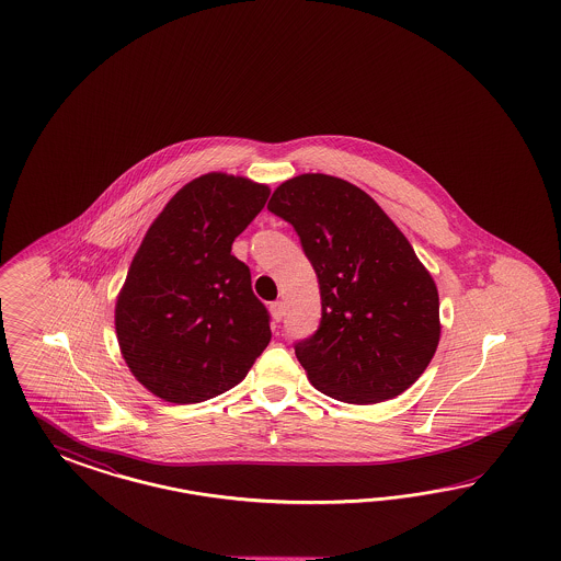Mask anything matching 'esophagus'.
<instances>
[{
  "label": "esophagus",
  "instance_id": "esophagus-1",
  "mask_svg": "<svg viewBox=\"0 0 561 561\" xmlns=\"http://www.w3.org/2000/svg\"><path fill=\"white\" fill-rule=\"evenodd\" d=\"M270 310H272V319L275 321V323H279L282 319H284V314H286V306H284V302H273L272 306H270Z\"/></svg>",
  "mask_w": 561,
  "mask_h": 561
}]
</instances>
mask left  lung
<instances>
[{
    "label": "left lung",
    "instance_id": "1",
    "mask_svg": "<svg viewBox=\"0 0 561 561\" xmlns=\"http://www.w3.org/2000/svg\"><path fill=\"white\" fill-rule=\"evenodd\" d=\"M267 209L298 232L323 319L296 357L314 389L370 405L424 374L440 341L438 288L405 234L362 188L308 172L273 191Z\"/></svg>",
    "mask_w": 561,
    "mask_h": 561
}]
</instances>
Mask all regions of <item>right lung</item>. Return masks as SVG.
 I'll return each mask as SVG.
<instances>
[{
    "mask_svg": "<svg viewBox=\"0 0 561 561\" xmlns=\"http://www.w3.org/2000/svg\"><path fill=\"white\" fill-rule=\"evenodd\" d=\"M270 187L207 172L179 188L141 240L115 305L121 356L148 391L202 403L237 387L272 341L234 238Z\"/></svg>",
    "mask_w": 561,
    "mask_h": 561,
    "instance_id": "obj_1",
    "label": "right lung"
}]
</instances>
